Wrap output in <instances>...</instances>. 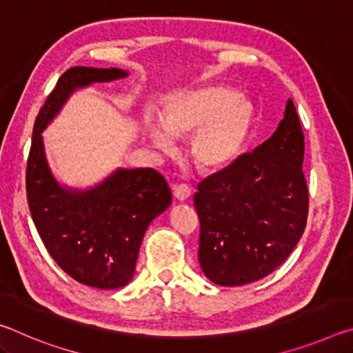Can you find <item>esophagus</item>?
I'll use <instances>...</instances> for the list:
<instances>
[{"instance_id":"1","label":"esophagus","mask_w":353,"mask_h":353,"mask_svg":"<svg viewBox=\"0 0 353 353\" xmlns=\"http://www.w3.org/2000/svg\"><path fill=\"white\" fill-rule=\"evenodd\" d=\"M172 193H174V196L179 201H187L191 196V188L187 183H179V185H174Z\"/></svg>"}]
</instances>
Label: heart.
Returning a JSON list of instances; mask_svg holds the SVG:
<instances>
[{"label": "heart", "instance_id": "obj_1", "mask_svg": "<svg viewBox=\"0 0 353 353\" xmlns=\"http://www.w3.org/2000/svg\"><path fill=\"white\" fill-rule=\"evenodd\" d=\"M254 109L223 85L204 87L172 98L160 118L162 128L148 123L152 145L163 151L172 139L191 140V160L202 170L227 166L241 154L252 128Z\"/></svg>", "mask_w": 353, "mask_h": 353}]
</instances>
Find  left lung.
<instances>
[{"instance_id":"8db88e82","label":"left lung","mask_w":353,"mask_h":353,"mask_svg":"<svg viewBox=\"0 0 353 353\" xmlns=\"http://www.w3.org/2000/svg\"><path fill=\"white\" fill-rule=\"evenodd\" d=\"M303 132L290 99L270 140L198 185L199 265L213 283L240 286L271 274L305 230Z\"/></svg>"}]
</instances>
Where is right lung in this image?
I'll list each match as a JSON object with an SVG mask.
<instances>
[{
    "instance_id": "right-lung-1",
    "label": "right lung",
    "mask_w": 353,
    "mask_h": 353,
    "mask_svg": "<svg viewBox=\"0 0 353 353\" xmlns=\"http://www.w3.org/2000/svg\"><path fill=\"white\" fill-rule=\"evenodd\" d=\"M124 76L119 68L65 71L35 118L26 166L28 205L46 250L70 277L101 290L130 282L145 232L170 207L171 190L152 168L118 170L87 191L63 188L48 168L41 132L77 87Z\"/></svg>"
}]
</instances>
